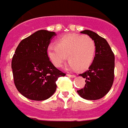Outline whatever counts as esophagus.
Segmentation results:
<instances>
[{"instance_id": "obj_1", "label": "esophagus", "mask_w": 128, "mask_h": 128, "mask_svg": "<svg viewBox=\"0 0 128 128\" xmlns=\"http://www.w3.org/2000/svg\"><path fill=\"white\" fill-rule=\"evenodd\" d=\"M67 76H69V77H71V78H74V77H76V75H74V74H67Z\"/></svg>"}]
</instances>
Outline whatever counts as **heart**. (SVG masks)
I'll return each mask as SVG.
<instances>
[{
  "instance_id": "1",
  "label": "heart",
  "mask_w": 128,
  "mask_h": 128,
  "mask_svg": "<svg viewBox=\"0 0 128 128\" xmlns=\"http://www.w3.org/2000/svg\"><path fill=\"white\" fill-rule=\"evenodd\" d=\"M96 44L88 35L68 34L58 39L56 44H50L47 54L54 65L60 68L68 58L69 67L82 70L88 68L94 60Z\"/></svg>"
}]
</instances>
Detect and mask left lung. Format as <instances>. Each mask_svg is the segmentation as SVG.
Here are the masks:
<instances>
[{"mask_svg": "<svg viewBox=\"0 0 128 128\" xmlns=\"http://www.w3.org/2000/svg\"><path fill=\"white\" fill-rule=\"evenodd\" d=\"M88 34L96 44V54L88 70L79 76L85 78L83 88L77 91L79 96L88 100H96L108 93L114 81V55L104 38L89 30L80 32Z\"/></svg>", "mask_w": 128, "mask_h": 128, "instance_id": "left-lung-1", "label": "left lung"}]
</instances>
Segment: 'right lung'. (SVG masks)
Segmentation results:
<instances>
[{
    "label": "right lung",
    "instance_id": "obj_1",
    "mask_svg": "<svg viewBox=\"0 0 128 128\" xmlns=\"http://www.w3.org/2000/svg\"><path fill=\"white\" fill-rule=\"evenodd\" d=\"M54 32L40 30L22 40L12 61L16 87L25 98L42 101L54 94L56 81L65 74L55 68L47 54Z\"/></svg>",
    "mask_w": 128,
    "mask_h": 128
}]
</instances>
